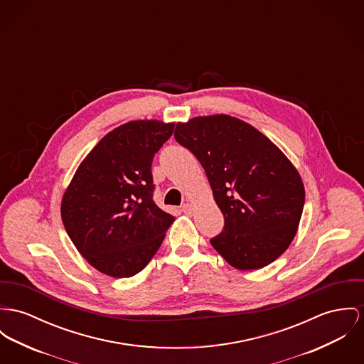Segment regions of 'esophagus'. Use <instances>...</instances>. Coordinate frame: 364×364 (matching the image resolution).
Here are the masks:
<instances>
[{
    "label": "esophagus",
    "instance_id": "esophagus-1",
    "mask_svg": "<svg viewBox=\"0 0 364 364\" xmlns=\"http://www.w3.org/2000/svg\"><path fill=\"white\" fill-rule=\"evenodd\" d=\"M181 210L184 212V213H191L193 212V205L191 203H184L183 206H181Z\"/></svg>",
    "mask_w": 364,
    "mask_h": 364
}]
</instances>
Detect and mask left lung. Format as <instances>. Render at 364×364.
Listing matches in <instances>:
<instances>
[{"instance_id":"8db88e82","label":"left lung","mask_w":364,"mask_h":364,"mask_svg":"<svg viewBox=\"0 0 364 364\" xmlns=\"http://www.w3.org/2000/svg\"><path fill=\"white\" fill-rule=\"evenodd\" d=\"M174 139L196 155L223 213V231L212 247L238 270L274 262L292 242L305 203L302 178L289 159L228 114L177 123Z\"/></svg>"}]
</instances>
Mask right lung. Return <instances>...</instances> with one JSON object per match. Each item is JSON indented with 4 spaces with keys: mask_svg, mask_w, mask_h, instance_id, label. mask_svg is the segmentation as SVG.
I'll return each instance as SVG.
<instances>
[{
    "mask_svg": "<svg viewBox=\"0 0 364 364\" xmlns=\"http://www.w3.org/2000/svg\"><path fill=\"white\" fill-rule=\"evenodd\" d=\"M174 123L134 120L108 133L66 188L60 216L84 259L114 279L132 277L159 250L171 215L152 199V159Z\"/></svg>",
    "mask_w": 364,
    "mask_h": 364,
    "instance_id": "add662e5",
    "label": "right lung"
}]
</instances>
